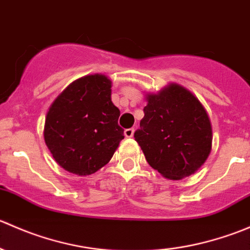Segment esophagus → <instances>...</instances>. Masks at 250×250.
<instances>
[{"label":"esophagus","mask_w":250,"mask_h":250,"mask_svg":"<svg viewBox=\"0 0 250 250\" xmlns=\"http://www.w3.org/2000/svg\"><path fill=\"white\" fill-rule=\"evenodd\" d=\"M133 134H134V129L133 128H128V129L125 130V138H132Z\"/></svg>","instance_id":"1"}]
</instances>
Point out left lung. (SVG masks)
<instances>
[{"instance_id":"1","label":"left lung","mask_w":250,"mask_h":250,"mask_svg":"<svg viewBox=\"0 0 250 250\" xmlns=\"http://www.w3.org/2000/svg\"><path fill=\"white\" fill-rule=\"evenodd\" d=\"M134 138L148 165L165 178L179 180L206 162L211 148L207 111L191 92L178 84L147 95Z\"/></svg>"}]
</instances>
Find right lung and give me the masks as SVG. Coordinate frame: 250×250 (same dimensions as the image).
Wrapping results in <instances>:
<instances>
[{"label":"right lung","instance_id":"1","mask_svg":"<svg viewBox=\"0 0 250 250\" xmlns=\"http://www.w3.org/2000/svg\"><path fill=\"white\" fill-rule=\"evenodd\" d=\"M118 117L109 78L84 76L72 82L49 107L44 141L60 167L89 175L109 162L125 138Z\"/></svg>","mask_w":250,"mask_h":250}]
</instances>
